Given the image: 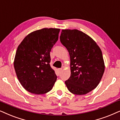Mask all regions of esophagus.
<instances>
[{"mask_svg": "<svg viewBox=\"0 0 120 120\" xmlns=\"http://www.w3.org/2000/svg\"><path fill=\"white\" fill-rule=\"evenodd\" d=\"M62 71H63V69H62V68H60V69H58L59 73H61V72Z\"/></svg>", "mask_w": 120, "mask_h": 120, "instance_id": "esophagus-1", "label": "esophagus"}]
</instances>
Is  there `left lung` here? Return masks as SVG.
I'll return each instance as SVG.
<instances>
[{"label":"left lung","instance_id":"8db88e82","mask_svg":"<svg viewBox=\"0 0 120 120\" xmlns=\"http://www.w3.org/2000/svg\"><path fill=\"white\" fill-rule=\"evenodd\" d=\"M62 45L70 56L71 77L65 82L68 90L75 95H85L96 88L105 71L100 48L86 34L73 30H62Z\"/></svg>","mask_w":120,"mask_h":120}]
</instances>
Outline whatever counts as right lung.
<instances>
[{
  "label": "right lung",
  "mask_w": 120,
  "mask_h": 120,
  "mask_svg": "<svg viewBox=\"0 0 120 120\" xmlns=\"http://www.w3.org/2000/svg\"><path fill=\"white\" fill-rule=\"evenodd\" d=\"M60 31L56 28L36 30L28 34L19 45L14 66L20 84L29 92L44 94L53 86L57 75L49 65V53Z\"/></svg>",
  "instance_id": "obj_1"
}]
</instances>
